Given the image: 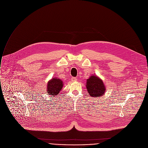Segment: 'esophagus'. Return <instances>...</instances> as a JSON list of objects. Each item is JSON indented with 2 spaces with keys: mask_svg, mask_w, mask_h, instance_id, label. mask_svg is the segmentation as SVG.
Returning a JSON list of instances; mask_svg holds the SVG:
<instances>
[{
  "mask_svg": "<svg viewBox=\"0 0 148 148\" xmlns=\"http://www.w3.org/2000/svg\"><path fill=\"white\" fill-rule=\"evenodd\" d=\"M71 80H72V82H76V81H77V78H76V77H72L71 78Z\"/></svg>",
  "mask_w": 148,
  "mask_h": 148,
  "instance_id": "obj_1",
  "label": "esophagus"
}]
</instances>
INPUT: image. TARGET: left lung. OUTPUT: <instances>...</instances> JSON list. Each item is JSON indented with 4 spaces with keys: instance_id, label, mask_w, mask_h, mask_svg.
I'll return each mask as SVG.
<instances>
[{
    "instance_id": "1",
    "label": "left lung",
    "mask_w": 148,
    "mask_h": 148,
    "mask_svg": "<svg viewBox=\"0 0 148 148\" xmlns=\"http://www.w3.org/2000/svg\"><path fill=\"white\" fill-rule=\"evenodd\" d=\"M87 90L91 97H100L104 95L106 87L103 82L97 76H91L86 82Z\"/></svg>"
}]
</instances>
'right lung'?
<instances>
[{
    "mask_svg": "<svg viewBox=\"0 0 148 148\" xmlns=\"http://www.w3.org/2000/svg\"><path fill=\"white\" fill-rule=\"evenodd\" d=\"M63 82L56 77L52 78L48 82L47 87V93L52 97L55 96L59 94L62 88Z\"/></svg>",
    "mask_w": 148,
    "mask_h": 148,
    "instance_id": "1",
    "label": "right lung"
}]
</instances>
